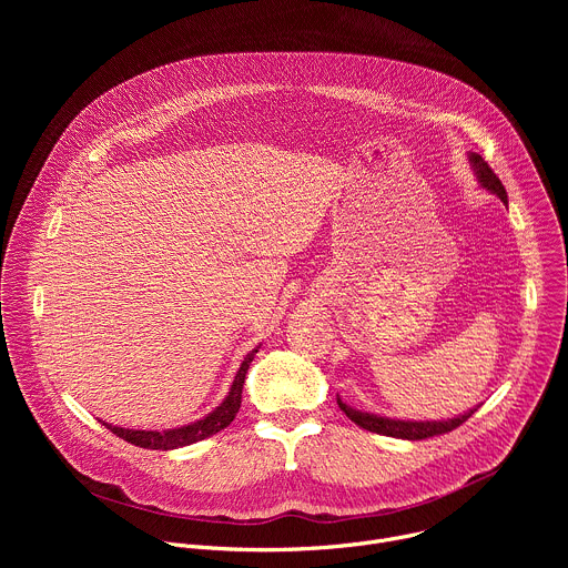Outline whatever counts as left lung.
<instances>
[{
    "label": "left lung",
    "instance_id": "left-lung-1",
    "mask_svg": "<svg viewBox=\"0 0 568 568\" xmlns=\"http://www.w3.org/2000/svg\"><path fill=\"white\" fill-rule=\"evenodd\" d=\"M469 164L476 173V180L480 182V186L485 191L495 193L504 204H508V193L501 184V180L495 175V171L488 166L480 154L469 152ZM339 409L362 429L379 434V436H390V438H402V440H423V438H432V436H440L447 432H454L456 427H460L476 409H469L463 416L456 418H447V420H397V418H386V416H377V414H368V412H359L348 407L346 402H342V397H337Z\"/></svg>",
    "mask_w": 568,
    "mask_h": 568
}]
</instances>
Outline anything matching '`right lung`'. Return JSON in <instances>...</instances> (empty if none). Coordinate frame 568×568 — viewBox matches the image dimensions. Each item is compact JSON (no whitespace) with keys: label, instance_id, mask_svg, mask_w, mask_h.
I'll use <instances>...</instances> for the list:
<instances>
[{"label":"right lung","instance_id":"obj_1","mask_svg":"<svg viewBox=\"0 0 568 568\" xmlns=\"http://www.w3.org/2000/svg\"><path fill=\"white\" fill-rule=\"evenodd\" d=\"M261 346H256L252 353H247L245 362L240 364L235 379L229 388V395L222 399L220 407H215L209 416H204L202 420H195L191 425L178 427V429H164V432H145V429H123V427H112L108 423H103L112 434H116L119 438L143 447V449H178V447H186L193 445L197 440H204L217 432H222L224 427L231 425V420L235 418L240 402H242V384H245V375L250 371V364L254 362V355L258 353Z\"/></svg>","mask_w":568,"mask_h":568}]
</instances>
